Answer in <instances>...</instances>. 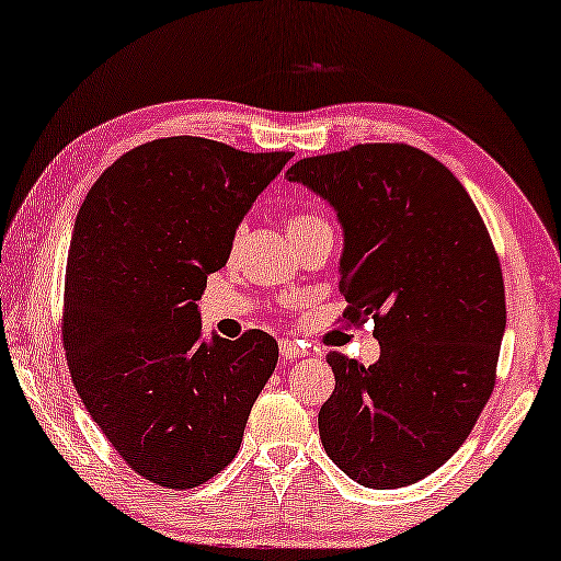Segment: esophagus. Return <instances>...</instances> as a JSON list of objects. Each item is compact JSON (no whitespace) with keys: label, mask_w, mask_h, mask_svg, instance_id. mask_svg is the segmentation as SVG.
Instances as JSON below:
<instances>
[{"label":"esophagus","mask_w":561,"mask_h":561,"mask_svg":"<svg viewBox=\"0 0 561 561\" xmlns=\"http://www.w3.org/2000/svg\"><path fill=\"white\" fill-rule=\"evenodd\" d=\"M279 355H282L284 363H291V360H297V357H305L307 350L299 347L295 340H284L279 345Z\"/></svg>","instance_id":"34e87169"}]
</instances>
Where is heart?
I'll return each mask as SVG.
<instances>
[{
    "label": "heart",
    "instance_id": "b5f03b06",
    "mask_svg": "<svg viewBox=\"0 0 561 561\" xmlns=\"http://www.w3.org/2000/svg\"><path fill=\"white\" fill-rule=\"evenodd\" d=\"M312 221H317L314 216H295V219L289 221V231H291V229H299V227H305V224H312Z\"/></svg>",
    "mask_w": 561,
    "mask_h": 561
}]
</instances>
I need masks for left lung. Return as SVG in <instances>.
I'll list each match as a JSON object with an SVG mask.
<instances>
[{"label": "left lung", "instance_id": "left-lung-1", "mask_svg": "<svg viewBox=\"0 0 561 561\" xmlns=\"http://www.w3.org/2000/svg\"><path fill=\"white\" fill-rule=\"evenodd\" d=\"M287 181L337 214L345 317H373L380 342L370 367L328 355L322 446L360 486L421 481L468 438L496 382L504 279L479 208L446 165L403 144L302 158Z\"/></svg>", "mask_w": 561, "mask_h": 561}]
</instances>
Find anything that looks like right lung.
<instances>
[{"instance_id":"add662e5","label":"right lung","mask_w":561,"mask_h":561,"mask_svg":"<svg viewBox=\"0 0 561 561\" xmlns=\"http://www.w3.org/2000/svg\"><path fill=\"white\" fill-rule=\"evenodd\" d=\"M289 158L150 140L105 169L75 219L62 317L75 390L158 486L194 489L227 468L277 367V340L262 330L206 340L196 302Z\"/></svg>"}]
</instances>
